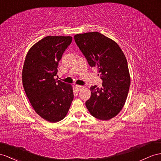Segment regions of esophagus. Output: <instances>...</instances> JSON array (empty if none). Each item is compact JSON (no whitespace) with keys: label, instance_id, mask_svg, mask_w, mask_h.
Wrapping results in <instances>:
<instances>
[{"label":"esophagus","instance_id":"1","mask_svg":"<svg viewBox=\"0 0 161 161\" xmlns=\"http://www.w3.org/2000/svg\"><path fill=\"white\" fill-rule=\"evenodd\" d=\"M75 88H76V90H81L82 88H83V86H80V85H75Z\"/></svg>","mask_w":161,"mask_h":161}]
</instances>
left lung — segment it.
Listing matches in <instances>:
<instances>
[{"label": "left lung", "instance_id": "obj_1", "mask_svg": "<svg viewBox=\"0 0 161 161\" xmlns=\"http://www.w3.org/2000/svg\"><path fill=\"white\" fill-rule=\"evenodd\" d=\"M74 39L103 80L101 88H90L91 96L86 102V108L94 118L110 120L120 113L129 93L130 77L126 57L114 40L100 32L77 34Z\"/></svg>", "mask_w": 161, "mask_h": 161}]
</instances>
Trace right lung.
Instances as JSON below:
<instances>
[{"mask_svg": "<svg viewBox=\"0 0 161 161\" xmlns=\"http://www.w3.org/2000/svg\"><path fill=\"white\" fill-rule=\"evenodd\" d=\"M71 36H47L28 50L22 69V84L31 104L37 114L49 122L67 116L73 100V86L53 78Z\"/></svg>", "mask_w": 161, "mask_h": 161, "instance_id": "1", "label": "right lung"}]
</instances>
